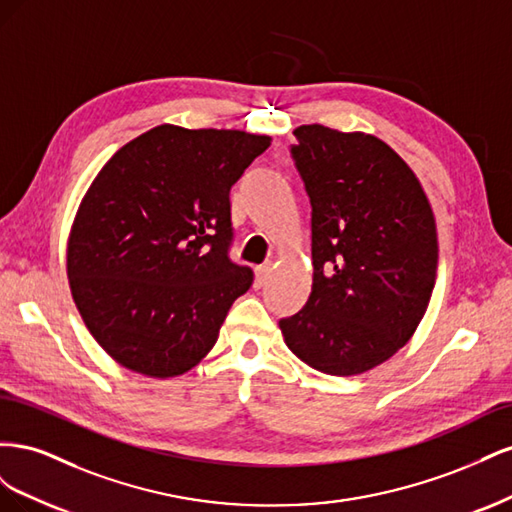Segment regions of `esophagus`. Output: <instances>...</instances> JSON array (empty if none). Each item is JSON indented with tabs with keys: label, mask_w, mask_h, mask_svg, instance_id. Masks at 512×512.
Segmentation results:
<instances>
[{
	"label": "esophagus",
	"mask_w": 512,
	"mask_h": 512,
	"mask_svg": "<svg viewBox=\"0 0 512 512\" xmlns=\"http://www.w3.org/2000/svg\"><path fill=\"white\" fill-rule=\"evenodd\" d=\"M271 273H273V265L271 262H265V265H260V267H256V275H258V282L260 284H265L269 277H271Z\"/></svg>",
	"instance_id": "34e87169"
}]
</instances>
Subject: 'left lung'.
Wrapping results in <instances>:
<instances>
[{"instance_id":"1","label":"left lung","mask_w":512,"mask_h":512,"mask_svg":"<svg viewBox=\"0 0 512 512\" xmlns=\"http://www.w3.org/2000/svg\"><path fill=\"white\" fill-rule=\"evenodd\" d=\"M312 203V292L280 320L286 346L329 376H356L404 348L436 284L438 235L412 168L380 138L320 123L294 130Z\"/></svg>"}]
</instances>
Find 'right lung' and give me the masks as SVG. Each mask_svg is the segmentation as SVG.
<instances>
[{
    "mask_svg": "<svg viewBox=\"0 0 512 512\" xmlns=\"http://www.w3.org/2000/svg\"><path fill=\"white\" fill-rule=\"evenodd\" d=\"M271 145L241 130L153 128L108 160L68 239V280L108 356L149 378L198 365L254 273L228 258L230 188Z\"/></svg>",
    "mask_w": 512,
    "mask_h": 512,
    "instance_id": "obj_1",
    "label": "right lung"
}]
</instances>
